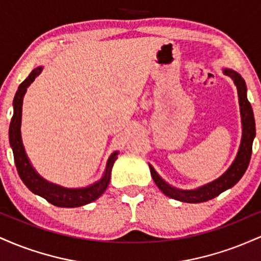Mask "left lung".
Masks as SVG:
<instances>
[{"label":"left lung","mask_w":261,"mask_h":261,"mask_svg":"<svg viewBox=\"0 0 261 261\" xmlns=\"http://www.w3.org/2000/svg\"><path fill=\"white\" fill-rule=\"evenodd\" d=\"M223 73L229 76L233 80L237 87V92H238V100L239 108H241V116H242V141L241 146H239L238 153L237 157L230 164V167L226 172L223 173L220 178L216 180L208 182V184L202 185V187L193 189V190H181V189H176L168 182H166L160 175L157 174L153 167L149 164V170H151V175L153 178L160 190L164 195L172 197V199L179 200L182 202H205L208 200L214 199L220 195L221 193L226 191L227 189L234 187V185L241 180V178L247 170L249 166L250 157H251V148H253V141L255 137V120H254V114L251 106L247 98V86H245L244 80L238 72L233 70L224 68Z\"/></svg>","instance_id":"8db88e82"}]
</instances>
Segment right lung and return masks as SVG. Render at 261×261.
<instances>
[{
    "label": "right lung",
    "instance_id": "obj_1",
    "mask_svg": "<svg viewBox=\"0 0 261 261\" xmlns=\"http://www.w3.org/2000/svg\"><path fill=\"white\" fill-rule=\"evenodd\" d=\"M41 71H43L41 66L34 68L31 74L20 83L16 95H14L13 116H12L10 124V145L12 151H13L14 163H16L20 179L32 193L44 197L46 201L55 206H59V207H79V206L93 202L106 191L110 181L114 162L118 158L119 152L115 151L109 157V160L107 162L106 170H104V174L100 178V180L95 181L94 184L89 185L87 188L68 189L60 187V185L45 180L43 176L38 174L37 170L33 168L29 158L27 157L24 146H23L22 142V136H20V122H22L23 98H24L27 88L31 86L35 77L41 73Z\"/></svg>",
    "mask_w": 261,
    "mask_h": 261
}]
</instances>
